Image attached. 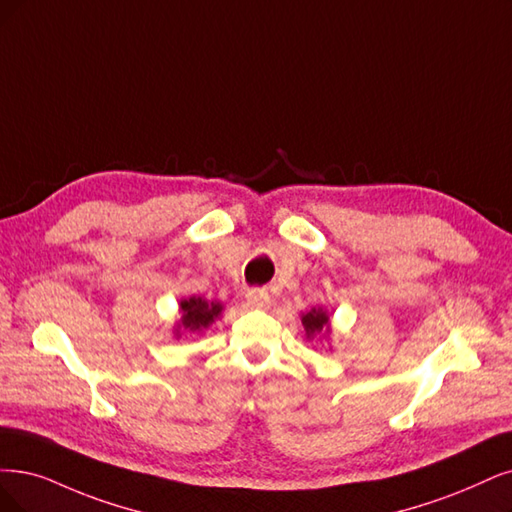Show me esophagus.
<instances>
[{"label": "esophagus", "mask_w": 512, "mask_h": 512, "mask_svg": "<svg viewBox=\"0 0 512 512\" xmlns=\"http://www.w3.org/2000/svg\"><path fill=\"white\" fill-rule=\"evenodd\" d=\"M246 306L253 310H268L270 308V295L263 289H249L246 291Z\"/></svg>", "instance_id": "1"}]
</instances>
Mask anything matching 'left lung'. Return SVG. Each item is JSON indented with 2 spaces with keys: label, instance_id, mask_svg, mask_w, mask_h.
Returning a JSON list of instances; mask_svg holds the SVG:
<instances>
[{
  "label": "left lung",
  "instance_id": "obj_1",
  "mask_svg": "<svg viewBox=\"0 0 512 512\" xmlns=\"http://www.w3.org/2000/svg\"><path fill=\"white\" fill-rule=\"evenodd\" d=\"M301 325H304L306 337L314 339L318 337V342H329L331 337V316L323 308H312L308 312L301 314Z\"/></svg>",
  "mask_w": 512,
  "mask_h": 512
}]
</instances>
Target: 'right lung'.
<instances>
[{
    "instance_id": "right-lung-1",
    "label": "right lung",
    "mask_w": 512,
    "mask_h": 512,
    "mask_svg": "<svg viewBox=\"0 0 512 512\" xmlns=\"http://www.w3.org/2000/svg\"><path fill=\"white\" fill-rule=\"evenodd\" d=\"M223 314L221 301H208L204 297L192 295L179 301V320L173 327L175 339H181L185 333H202L211 327Z\"/></svg>"
}]
</instances>
